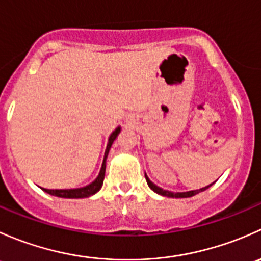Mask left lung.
<instances>
[{
    "label": "left lung",
    "instance_id": "8db88e82",
    "mask_svg": "<svg viewBox=\"0 0 261 261\" xmlns=\"http://www.w3.org/2000/svg\"><path fill=\"white\" fill-rule=\"evenodd\" d=\"M145 179H146V181H147V186H149L150 189H152V191H154L155 193L160 194V196L169 197V198H188V197L196 196V194L199 193V192L206 191L207 188H210V187H211L212 184H213V183H212V184H210V186L203 187V188L194 189V191H188V192H170V191H167V189L160 188V187H158L156 184L152 183V181L149 179V177H147L146 174H145Z\"/></svg>",
    "mask_w": 261,
    "mask_h": 261
}]
</instances>
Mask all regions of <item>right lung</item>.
<instances>
[{"label":"right lung","mask_w":261,"mask_h":261,"mask_svg":"<svg viewBox=\"0 0 261 261\" xmlns=\"http://www.w3.org/2000/svg\"><path fill=\"white\" fill-rule=\"evenodd\" d=\"M121 127H116V130L114 133L110 135L109 138V143H107V147L106 151H105V156H103V162H102V167L101 170H99L98 177L96 178L92 183H89L88 186L82 187V188H74V189H46V188H41L44 192L46 193L51 194V196L55 197H60V198H87L89 196H93L96 194L97 192L101 189L102 184H103V179H105V173H106V159L109 156L110 149H111L112 144L117 138V135L120 134Z\"/></svg>","instance_id":"1"}]
</instances>
